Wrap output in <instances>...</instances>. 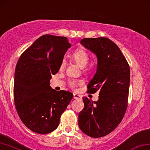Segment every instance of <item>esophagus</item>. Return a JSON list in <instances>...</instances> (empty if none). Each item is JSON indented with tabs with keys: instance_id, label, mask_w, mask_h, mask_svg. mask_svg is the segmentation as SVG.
Listing matches in <instances>:
<instances>
[{
	"instance_id": "esophagus-1",
	"label": "esophagus",
	"mask_w": 150,
	"mask_h": 150,
	"mask_svg": "<svg viewBox=\"0 0 150 150\" xmlns=\"http://www.w3.org/2000/svg\"><path fill=\"white\" fill-rule=\"evenodd\" d=\"M74 99H79V100H81L82 97H81V96L79 95V94H74Z\"/></svg>"
}]
</instances>
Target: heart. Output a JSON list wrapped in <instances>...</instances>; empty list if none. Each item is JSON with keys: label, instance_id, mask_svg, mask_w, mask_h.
<instances>
[{"label": "heart", "instance_id": "1", "mask_svg": "<svg viewBox=\"0 0 150 150\" xmlns=\"http://www.w3.org/2000/svg\"><path fill=\"white\" fill-rule=\"evenodd\" d=\"M72 57L74 59V61L76 62V64L79 66V67L81 68H84L87 66V64H88L90 56L88 52L85 51L84 49H78L73 53ZM66 59H63L60 63V70H63V69L66 67ZM82 83V81L80 80H70L69 81V85L72 88H74L77 86V85L81 84Z\"/></svg>", "mask_w": 150, "mask_h": 150}]
</instances>
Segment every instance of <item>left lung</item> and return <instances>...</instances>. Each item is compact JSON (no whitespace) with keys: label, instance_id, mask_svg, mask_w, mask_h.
<instances>
[{"label":"left lung","instance_id":"8db88e82","mask_svg":"<svg viewBox=\"0 0 150 150\" xmlns=\"http://www.w3.org/2000/svg\"><path fill=\"white\" fill-rule=\"evenodd\" d=\"M80 43L97 57V70L87 92L98 91L99 96L97 101L83 97L84 107L78 115V125L88 136L101 137L112 132L125 114L130 68L118 46L109 39L84 38Z\"/></svg>","mask_w":150,"mask_h":150}]
</instances>
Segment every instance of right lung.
I'll return each instance as SVG.
<instances>
[{
  "mask_svg": "<svg viewBox=\"0 0 150 150\" xmlns=\"http://www.w3.org/2000/svg\"><path fill=\"white\" fill-rule=\"evenodd\" d=\"M71 44L65 37L44 35L25 50L17 62L14 80V102L24 125L46 134L58 127L62 114L73 98L66 91L50 86Z\"/></svg>",
  "mask_w": 150,
  "mask_h": 150,
  "instance_id": "right-lung-1",
  "label": "right lung"
}]
</instances>
